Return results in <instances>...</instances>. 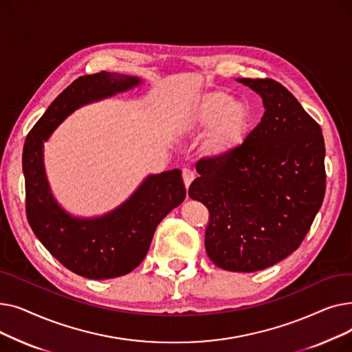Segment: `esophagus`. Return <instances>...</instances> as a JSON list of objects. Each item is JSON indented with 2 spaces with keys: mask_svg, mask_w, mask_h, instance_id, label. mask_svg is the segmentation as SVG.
Returning a JSON list of instances; mask_svg holds the SVG:
<instances>
[{
  "mask_svg": "<svg viewBox=\"0 0 352 352\" xmlns=\"http://www.w3.org/2000/svg\"><path fill=\"white\" fill-rule=\"evenodd\" d=\"M194 178H195V175H194V173L191 170H188V168H184L182 170V179H184V184H186V188L190 187V184L192 182Z\"/></svg>",
  "mask_w": 352,
  "mask_h": 352,
  "instance_id": "obj_1",
  "label": "esophagus"
}]
</instances>
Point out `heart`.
Returning <instances> with one entry per match:
<instances>
[{
  "instance_id": "b5f03b06",
  "label": "heart",
  "mask_w": 352,
  "mask_h": 352,
  "mask_svg": "<svg viewBox=\"0 0 352 352\" xmlns=\"http://www.w3.org/2000/svg\"><path fill=\"white\" fill-rule=\"evenodd\" d=\"M192 124L210 128L202 141V150L215 160L232 155L250 133L251 109L239 100H232L226 92H208L192 109Z\"/></svg>"
}]
</instances>
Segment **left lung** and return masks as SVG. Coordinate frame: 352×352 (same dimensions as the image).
I'll use <instances>...</instances> for the list:
<instances>
[{"mask_svg":"<svg viewBox=\"0 0 352 352\" xmlns=\"http://www.w3.org/2000/svg\"><path fill=\"white\" fill-rule=\"evenodd\" d=\"M261 96L265 113L223 160L198 161L188 195L210 211L206 251L219 268L254 272L297 250L325 195L320 124L271 78H238Z\"/></svg>","mask_w":352,"mask_h":352,"instance_id":"8db88e82","label":"left lung"}]
</instances>
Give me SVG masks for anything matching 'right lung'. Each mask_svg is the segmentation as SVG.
I'll return each mask as SVG.
<instances>
[{"mask_svg":"<svg viewBox=\"0 0 352 352\" xmlns=\"http://www.w3.org/2000/svg\"><path fill=\"white\" fill-rule=\"evenodd\" d=\"M140 82L137 77L107 71L82 76L52 101L25 138L23 171L28 223L54 258L85 278H116L137 268L150 248L157 226L181 204L187 191L179 170L148 175L114 211L97 218H76L51 194L44 170V141L77 108Z\"/></svg>","mask_w":352,"mask_h":352,"instance_id":"add662e5","label":"right lung"}]
</instances>
